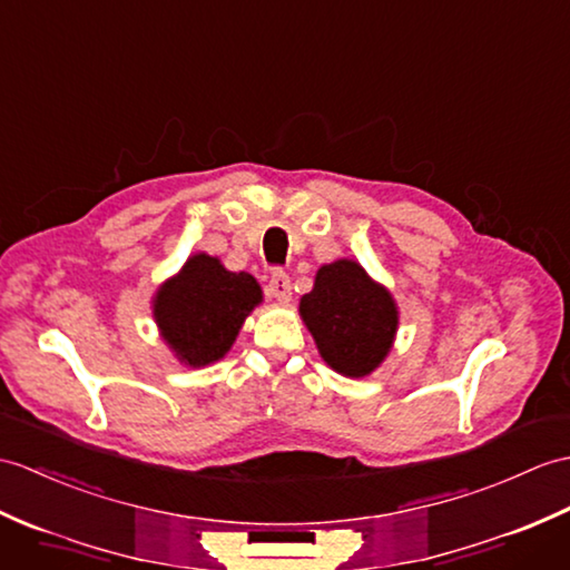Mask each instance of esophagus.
<instances>
[{
    "instance_id": "obj_1",
    "label": "esophagus",
    "mask_w": 570,
    "mask_h": 570,
    "mask_svg": "<svg viewBox=\"0 0 570 570\" xmlns=\"http://www.w3.org/2000/svg\"><path fill=\"white\" fill-rule=\"evenodd\" d=\"M269 296L276 298L279 303H288L291 301V279L286 272H274L269 279Z\"/></svg>"
}]
</instances>
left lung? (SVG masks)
<instances>
[{"instance_id": "obj_1", "label": "left lung", "mask_w": 570, "mask_h": 570, "mask_svg": "<svg viewBox=\"0 0 570 570\" xmlns=\"http://www.w3.org/2000/svg\"><path fill=\"white\" fill-rule=\"evenodd\" d=\"M298 311L327 366L352 379L386 360L399 330L393 296L352 259L323 264Z\"/></svg>"}]
</instances>
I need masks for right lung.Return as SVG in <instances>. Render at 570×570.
Returning <instances> with one entry per match:
<instances>
[{
  "label": "right lung",
  "mask_w": 570,
  "mask_h": 570,
  "mask_svg": "<svg viewBox=\"0 0 570 570\" xmlns=\"http://www.w3.org/2000/svg\"><path fill=\"white\" fill-rule=\"evenodd\" d=\"M259 303L262 288L253 274L228 272L218 257L198 253L157 288L153 315L181 364L206 366L228 354Z\"/></svg>",
  "instance_id": "1"
}]
</instances>
